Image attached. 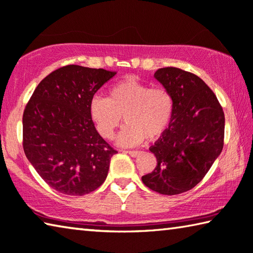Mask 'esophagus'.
Returning <instances> with one entry per match:
<instances>
[{"label":"esophagus","instance_id":"esophagus-1","mask_svg":"<svg viewBox=\"0 0 253 253\" xmlns=\"http://www.w3.org/2000/svg\"><path fill=\"white\" fill-rule=\"evenodd\" d=\"M124 152L127 153V154H130V156H131L132 158L139 157V154H140V151H124Z\"/></svg>","mask_w":253,"mask_h":253}]
</instances>
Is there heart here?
<instances>
[{
  "label": "heart",
  "mask_w": 253,
  "mask_h": 253,
  "mask_svg": "<svg viewBox=\"0 0 253 253\" xmlns=\"http://www.w3.org/2000/svg\"><path fill=\"white\" fill-rule=\"evenodd\" d=\"M173 114V99L165 87H150L133 75H126L110 86L108 97L94 95L88 115L96 131L111 139L122 123L117 138L122 147H133L145 139L154 140L167 130Z\"/></svg>",
  "instance_id": "1"
}]
</instances>
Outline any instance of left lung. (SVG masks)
<instances>
[{
  "instance_id": "left-lung-1",
  "label": "left lung",
  "mask_w": 253,
  "mask_h": 253,
  "mask_svg": "<svg viewBox=\"0 0 253 253\" xmlns=\"http://www.w3.org/2000/svg\"><path fill=\"white\" fill-rule=\"evenodd\" d=\"M173 99L169 127L150 148L158 165L142 182L166 196L183 193L200 182L223 148L224 113L211 88L178 68L154 73Z\"/></svg>"
}]
</instances>
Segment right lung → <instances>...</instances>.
I'll return each instance as SVG.
<instances>
[{
	"instance_id": "right-lung-1",
	"label": "right lung",
	"mask_w": 253,
	"mask_h": 253,
	"mask_svg": "<svg viewBox=\"0 0 253 253\" xmlns=\"http://www.w3.org/2000/svg\"><path fill=\"white\" fill-rule=\"evenodd\" d=\"M117 72L66 65L44 78L23 113V149L40 176L56 191L83 196L102 185L118 153L88 115L96 91Z\"/></svg>"
}]
</instances>
